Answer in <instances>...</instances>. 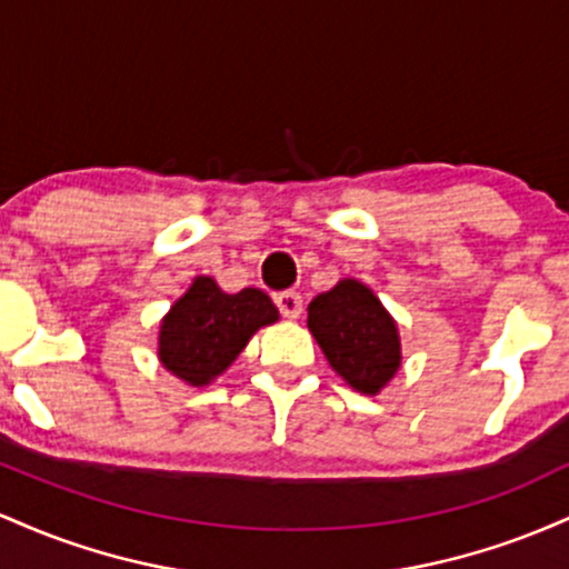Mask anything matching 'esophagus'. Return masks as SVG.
<instances>
[{
    "mask_svg": "<svg viewBox=\"0 0 569 569\" xmlns=\"http://www.w3.org/2000/svg\"><path fill=\"white\" fill-rule=\"evenodd\" d=\"M276 305L278 310L283 312V318H299L302 316V297L297 291H280L276 293Z\"/></svg>",
    "mask_w": 569,
    "mask_h": 569,
    "instance_id": "34e87169",
    "label": "esophagus"
}]
</instances>
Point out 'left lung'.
<instances>
[{"label": "left lung", "mask_w": 569, "mask_h": 569, "mask_svg": "<svg viewBox=\"0 0 569 569\" xmlns=\"http://www.w3.org/2000/svg\"><path fill=\"white\" fill-rule=\"evenodd\" d=\"M307 329L329 367L363 396H377L401 369L396 318L367 283L342 278L307 305Z\"/></svg>", "instance_id": "obj_1"}]
</instances>
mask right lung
Instances as JSON below:
<instances>
[{
  "instance_id": "1",
  "label": "right lung",
  "mask_w": 569,
  "mask_h": 569,
  "mask_svg": "<svg viewBox=\"0 0 569 569\" xmlns=\"http://www.w3.org/2000/svg\"><path fill=\"white\" fill-rule=\"evenodd\" d=\"M278 318L262 289L227 293L211 276H198L162 316L158 358L176 380L206 388L232 367L248 339Z\"/></svg>"
}]
</instances>
